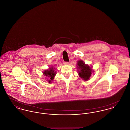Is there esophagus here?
Listing matches in <instances>:
<instances>
[{
	"label": "esophagus",
	"mask_w": 130,
	"mask_h": 130,
	"mask_svg": "<svg viewBox=\"0 0 130 130\" xmlns=\"http://www.w3.org/2000/svg\"><path fill=\"white\" fill-rule=\"evenodd\" d=\"M64 64H65V65H69V62H64Z\"/></svg>",
	"instance_id": "34e87169"
}]
</instances>
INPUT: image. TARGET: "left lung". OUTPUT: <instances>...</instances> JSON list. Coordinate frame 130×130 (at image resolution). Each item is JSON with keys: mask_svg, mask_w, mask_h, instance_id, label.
Wrapping results in <instances>:
<instances>
[{"mask_svg": "<svg viewBox=\"0 0 130 130\" xmlns=\"http://www.w3.org/2000/svg\"><path fill=\"white\" fill-rule=\"evenodd\" d=\"M77 65L79 69V75L84 80L87 81L90 77L92 74V69L88 65L85 64L82 60H79L77 62ZM78 67V66H77Z\"/></svg>", "mask_w": 130, "mask_h": 130, "instance_id": "left-lung-1", "label": "left lung"}]
</instances>
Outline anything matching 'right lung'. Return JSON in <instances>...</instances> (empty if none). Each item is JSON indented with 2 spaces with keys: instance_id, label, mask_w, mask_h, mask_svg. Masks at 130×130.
<instances>
[{
  "instance_id": "obj_1",
  "label": "right lung",
  "mask_w": 130,
  "mask_h": 130,
  "mask_svg": "<svg viewBox=\"0 0 130 130\" xmlns=\"http://www.w3.org/2000/svg\"><path fill=\"white\" fill-rule=\"evenodd\" d=\"M43 73L46 76H48L49 78H50V80H48L49 83L53 80V79L54 78V76L55 74H56V72H54V68L53 67L50 68L48 70H47L45 71Z\"/></svg>"
}]
</instances>
